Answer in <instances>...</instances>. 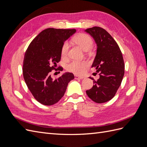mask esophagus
Masks as SVG:
<instances>
[{
  "mask_svg": "<svg viewBox=\"0 0 147 147\" xmlns=\"http://www.w3.org/2000/svg\"><path fill=\"white\" fill-rule=\"evenodd\" d=\"M83 78V77H79L78 75H75V79L76 80H82Z\"/></svg>",
  "mask_w": 147,
  "mask_h": 147,
  "instance_id": "1",
  "label": "esophagus"
}]
</instances>
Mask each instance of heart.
I'll use <instances>...</instances> for the list:
<instances>
[{"label":"heart","instance_id":"heart-1","mask_svg":"<svg viewBox=\"0 0 147 147\" xmlns=\"http://www.w3.org/2000/svg\"><path fill=\"white\" fill-rule=\"evenodd\" d=\"M73 41L80 47L83 50L88 51L90 50L93 45V40L90 36L86 34H78L74 37ZM69 51V43L65 42L61 48V55L63 57H65L67 55ZM88 66V63L86 61H74L67 65V70L70 72L77 75L83 74Z\"/></svg>","mask_w":147,"mask_h":147}]
</instances>
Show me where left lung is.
Returning a JSON list of instances; mask_svg holds the SVG:
<instances>
[{"label":"left lung","mask_w":147,"mask_h":147,"mask_svg":"<svg viewBox=\"0 0 147 147\" xmlns=\"http://www.w3.org/2000/svg\"><path fill=\"white\" fill-rule=\"evenodd\" d=\"M84 31L91 35L97 44L96 55L91 67L99 75L97 81L93 80L94 85L86 92L96 103H104L113 98L121 85L124 74L122 53L117 43L105 29L96 26Z\"/></svg>","instance_id":"obj_1"}]
</instances>
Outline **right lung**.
I'll use <instances>...</instances> for the list:
<instances>
[{
	"label": "right lung",
	"instance_id": "1",
	"mask_svg": "<svg viewBox=\"0 0 147 147\" xmlns=\"http://www.w3.org/2000/svg\"><path fill=\"white\" fill-rule=\"evenodd\" d=\"M75 32V29H45L31 42L25 53L24 81L34 98L43 105L57 103L64 95L68 83L74 79L72 73L65 72L54 80L50 73L56 69L61 60L64 43ZM58 70L63 69L61 67Z\"/></svg>",
	"mask_w": 147,
	"mask_h": 147
}]
</instances>
